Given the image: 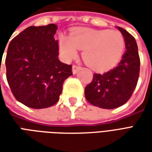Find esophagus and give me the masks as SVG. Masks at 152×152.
Here are the masks:
<instances>
[{
	"label": "esophagus",
	"mask_w": 152,
	"mask_h": 152,
	"mask_svg": "<svg viewBox=\"0 0 152 152\" xmlns=\"http://www.w3.org/2000/svg\"><path fill=\"white\" fill-rule=\"evenodd\" d=\"M81 68V66H76V65H73L72 66V72L73 74H76V73L79 72Z\"/></svg>",
	"instance_id": "esophagus-1"
}]
</instances>
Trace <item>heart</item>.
I'll use <instances>...</instances> for the list:
<instances>
[{"label": "heart", "instance_id": "heart-1", "mask_svg": "<svg viewBox=\"0 0 152 152\" xmlns=\"http://www.w3.org/2000/svg\"><path fill=\"white\" fill-rule=\"evenodd\" d=\"M124 49V37L115 30L80 28L72 31L70 37H59V50L65 59L75 58L81 50L85 63L97 72H106L116 66Z\"/></svg>", "mask_w": 152, "mask_h": 152}]
</instances>
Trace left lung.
<instances>
[{"label":"left lung","instance_id":"left-lung-1","mask_svg":"<svg viewBox=\"0 0 152 152\" xmlns=\"http://www.w3.org/2000/svg\"><path fill=\"white\" fill-rule=\"evenodd\" d=\"M125 41V53L118 65L103 74H94L92 82L86 86L85 94L92 105L113 109L124 105L137 86L140 58L137 42L124 28L116 27Z\"/></svg>","mask_w":152,"mask_h":152}]
</instances>
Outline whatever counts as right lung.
<instances>
[{
	"mask_svg": "<svg viewBox=\"0 0 152 152\" xmlns=\"http://www.w3.org/2000/svg\"><path fill=\"white\" fill-rule=\"evenodd\" d=\"M57 25L31 26L9 44L6 78L15 99L34 109L50 107L59 99L72 65L58 59ZM2 56V55H1Z\"/></svg>",
	"mask_w": 152,
	"mask_h": 152,
	"instance_id": "1",
	"label": "right lung"
}]
</instances>
